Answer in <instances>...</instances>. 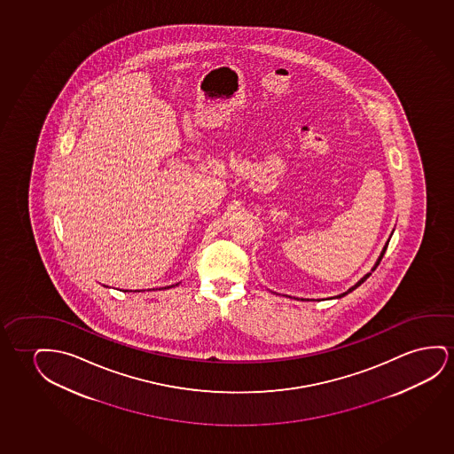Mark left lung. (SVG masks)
<instances>
[{
  "label": "left lung",
  "instance_id": "8db88e82",
  "mask_svg": "<svg viewBox=\"0 0 454 454\" xmlns=\"http://www.w3.org/2000/svg\"><path fill=\"white\" fill-rule=\"evenodd\" d=\"M392 233H394V231H392ZM390 237H392V235H390ZM390 237H389V239H387V243L384 244L383 250H381V254H380V256H378L377 262H375V264H373V268H372L371 272H367V274H365L364 277H363V278H361V280H358V283H355V285H353V286L348 287V289H347V291H345V293H342V294L336 295V299H340V297H344V295L348 294V293H351V291H355V289H356V287L361 286V285H363V283H364V281L367 280V278H369V277H371L372 272H373V270H375V269L378 268V264H380V262H381V260H383L384 254H386V249H387V244H389V241H390ZM301 301H303V299H301Z\"/></svg>",
  "mask_w": 454,
  "mask_h": 454
}]
</instances>
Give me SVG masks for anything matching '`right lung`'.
Returning a JSON list of instances; mask_svg holds the SVG:
<instances>
[{"instance_id": "add662e5", "label": "right lung", "mask_w": 454, "mask_h": 454, "mask_svg": "<svg viewBox=\"0 0 454 454\" xmlns=\"http://www.w3.org/2000/svg\"><path fill=\"white\" fill-rule=\"evenodd\" d=\"M177 285H179V283H176V285H171V286L161 287V289H169V287L177 286Z\"/></svg>"}]
</instances>
